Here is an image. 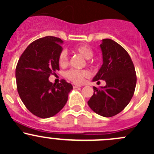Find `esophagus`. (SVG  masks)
I'll list each match as a JSON object with an SVG mask.
<instances>
[{
    "label": "esophagus",
    "mask_w": 154,
    "mask_h": 154,
    "mask_svg": "<svg viewBox=\"0 0 154 154\" xmlns=\"http://www.w3.org/2000/svg\"><path fill=\"white\" fill-rule=\"evenodd\" d=\"M81 86H80V85H77V84H73V87H74V88H79V87H80Z\"/></svg>",
    "instance_id": "34e87169"
}]
</instances>
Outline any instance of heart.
<instances>
[{"label":"heart","instance_id":"b5f03b06","mask_svg":"<svg viewBox=\"0 0 154 154\" xmlns=\"http://www.w3.org/2000/svg\"><path fill=\"white\" fill-rule=\"evenodd\" d=\"M74 51L86 59H90L93 56V51L88 45L85 44L79 45L74 48ZM68 54L66 50H63L59 55V64L61 66H66L68 64ZM89 76V73L86 70L71 69L65 73V77L72 83L80 84L84 81L85 78Z\"/></svg>","mask_w":154,"mask_h":154}]
</instances>
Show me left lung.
<instances>
[{"label":"left lung","mask_w":154,"mask_h":154,"mask_svg":"<svg viewBox=\"0 0 154 154\" xmlns=\"http://www.w3.org/2000/svg\"><path fill=\"white\" fill-rule=\"evenodd\" d=\"M103 65L93 81L103 80L106 85L93 87L94 94L88 101L90 108L103 117H112L127 106L136 85L134 65L127 51L116 42L103 39L100 44Z\"/></svg>","instance_id":"left-lung-1"}]
</instances>
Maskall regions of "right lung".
Wrapping results in <instances>:
<instances>
[{
	"instance_id": "obj_1",
	"label": "right lung",
	"mask_w": 154,
	"mask_h": 154,
	"mask_svg": "<svg viewBox=\"0 0 154 154\" xmlns=\"http://www.w3.org/2000/svg\"><path fill=\"white\" fill-rule=\"evenodd\" d=\"M63 41L54 36L35 40L20 57L15 68L17 90L27 109L41 119L52 117L66 105L72 85L61 80L58 84L48 80L60 71L59 55Z\"/></svg>"
}]
</instances>
